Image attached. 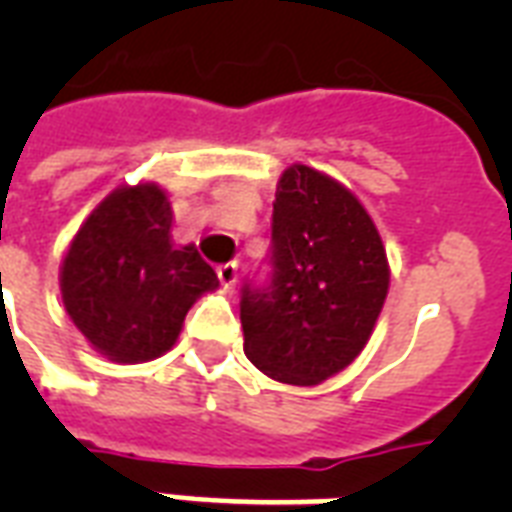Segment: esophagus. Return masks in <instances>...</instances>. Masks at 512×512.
<instances>
[{
  "instance_id": "1",
  "label": "esophagus",
  "mask_w": 512,
  "mask_h": 512,
  "mask_svg": "<svg viewBox=\"0 0 512 512\" xmlns=\"http://www.w3.org/2000/svg\"><path fill=\"white\" fill-rule=\"evenodd\" d=\"M217 279H220V284H223L225 292H233L236 281H239V265L236 263L217 265Z\"/></svg>"
}]
</instances>
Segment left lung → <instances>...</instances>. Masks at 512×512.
<instances>
[{
	"instance_id": "8db88e82",
	"label": "left lung",
	"mask_w": 512,
	"mask_h": 512,
	"mask_svg": "<svg viewBox=\"0 0 512 512\" xmlns=\"http://www.w3.org/2000/svg\"><path fill=\"white\" fill-rule=\"evenodd\" d=\"M271 281L241 292L244 353L271 380L319 385L372 337L390 268L377 225L335 177L292 164L273 201Z\"/></svg>"
}]
</instances>
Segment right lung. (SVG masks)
Listing matches in <instances>:
<instances>
[{"instance_id": "1", "label": "right lung", "mask_w": 512, "mask_h": 512, "mask_svg": "<svg viewBox=\"0 0 512 512\" xmlns=\"http://www.w3.org/2000/svg\"><path fill=\"white\" fill-rule=\"evenodd\" d=\"M217 284L193 244L172 241L170 199L156 183L108 193L60 265L66 313L92 348L116 364L167 353L185 313Z\"/></svg>"}]
</instances>
